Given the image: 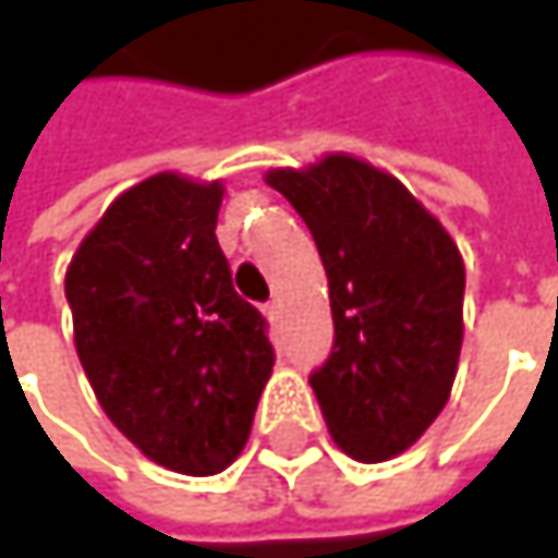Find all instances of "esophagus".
I'll use <instances>...</instances> for the list:
<instances>
[{
    "mask_svg": "<svg viewBox=\"0 0 558 558\" xmlns=\"http://www.w3.org/2000/svg\"><path fill=\"white\" fill-rule=\"evenodd\" d=\"M265 316H268L271 323H278V319H280V300H271V303L265 306Z\"/></svg>",
    "mask_w": 558,
    "mask_h": 558,
    "instance_id": "esophagus-1",
    "label": "esophagus"
}]
</instances>
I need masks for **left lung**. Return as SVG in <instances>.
Segmentation results:
<instances>
[{
	"label": "left lung",
	"instance_id": "obj_1",
	"mask_svg": "<svg viewBox=\"0 0 558 558\" xmlns=\"http://www.w3.org/2000/svg\"><path fill=\"white\" fill-rule=\"evenodd\" d=\"M319 248L336 342L310 388L336 446L388 462L442 413L462 352L465 265L442 222L352 155L265 173Z\"/></svg>",
	"mask_w": 558,
	"mask_h": 558
}]
</instances>
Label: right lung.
I'll return each mask as SVG.
<instances>
[{"label":"right lung","instance_id":"1","mask_svg":"<svg viewBox=\"0 0 558 558\" xmlns=\"http://www.w3.org/2000/svg\"><path fill=\"white\" fill-rule=\"evenodd\" d=\"M222 180L155 173L80 242L63 290L73 345L116 429L180 475H216L248 442L275 349L216 242Z\"/></svg>","mask_w":558,"mask_h":558}]
</instances>
